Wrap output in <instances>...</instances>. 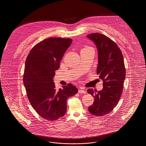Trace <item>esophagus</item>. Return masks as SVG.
Wrapping results in <instances>:
<instances>
[{
    "mask_svg": "<svg viewBox=\"0 0 146 146\" xmlns=\"http://www.w3.org/2000/svg\"><path fill=\"white\" fill-rule=\"evenodd\" d=\"M79 93H82V94H86V92L85 91V90L84 89L81 88V89H80L79 90Z\"/></svg>",
    "mask_w": 146,
    "mask_h": 146,
    "instance_id": "34e87169",
    "label": "esophagus"
}]
</instances>
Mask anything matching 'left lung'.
<instances>
[{
	"mask_svg": "<svg viewBox=\"0 0 146 146\" xmlns=\"http://www.w3.org/2000/svg\"><path fill=\"white\" fill-rule=\"evenodd\" d=\"M87 37L96 46L99 61L96 72L103 81L102 90H87L95 98L88 110L94 115L100 117L110 113L118 104L123 92L125 68L121 51L113 40L98 33L88 35Z\"/></svg>",
	"mask_w": 146,
	"mask_h": 146,
	"instance_id": "1",
	"label": "left lung"
}]
</instances>
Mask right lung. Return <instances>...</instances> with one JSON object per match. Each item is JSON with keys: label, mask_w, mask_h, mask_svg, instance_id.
<instances>
[{"label": "right lung", "mask_w": 146, "mask_h": 146, "mask_svg": "<svg viewBox=\"0 0 146 146\" xmlns=\"http://www.w3.org/2000/svg\"><path fill=\"white\" fill-rule=\"evenodd\" d=\"M72 40L50 37L36 44L27 57L23 83L28 100L42 118L54 120L63 117L67 99L78 93L71 84L56 89L53 78Z\"/></svg>", "instance_id": "1"}]
</instances>
